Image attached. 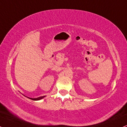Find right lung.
<instances>
[{
    "label": "right lung",
    "mask_w": 127,
    "mask_h": 127,
    "mask_svg": "<svg viewBox=\"0 0 127 127\" xmlns=\"http://www.w3.org/2000/svg\"><path fill=\"white\" fill-rule=\"evenodd\" d=\"M25 96V95H24ZM46 96H40V97H37V98H31V97H28L29 99H32V100H34V101H38V100H40V99H42L43 98H44V97H45Z\"/></svg>",
    "instance_id": "right-lung-1"
}]
</instances>
